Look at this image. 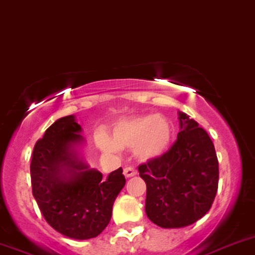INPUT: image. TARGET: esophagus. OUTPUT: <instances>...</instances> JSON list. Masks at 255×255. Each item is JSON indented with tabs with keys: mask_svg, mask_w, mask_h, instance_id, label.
<instances>
[{
	"mask_svg": "<svg viewBox=\"0 0 255 255\" xmlns=\"http://www.w3.org/2000/svg\"><path fill=\"white\" fill-rule=\"evenodd\" d=\"M123 174H125L126 177H132L137 174V169L134 166H126L125 170H123Z\"/></svg>",
	"mask_w": 255,
	"mask_h": 255,
	"instance_id": "1",
	"label": "esophagus"
}]
</instances>
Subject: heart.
I'll return each instance as SVG.
<instances>
[{"instance_id": "heart-1", "label": "heart", "mask_w": 255, "mask_h": 255, "mask_svg": "<svg viewBox=\"0 0 255 255\" xmlns=\"http://www.w3.org/2000/svg\"><path fill=\"white\" fill-rule=\"evenodd\" d=\"M173 128L163 116L145 115L122 120L113 127L112 139L106 134H99L97 145L106 151L118 149H133L143 160L158 158L170 144Z\"/></svg>"}]
</instances>
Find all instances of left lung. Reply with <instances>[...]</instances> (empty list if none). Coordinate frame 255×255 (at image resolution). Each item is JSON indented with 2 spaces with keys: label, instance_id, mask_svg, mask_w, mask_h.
<instances>
[{
  "label": "left lung",
  "instance_id": "1",
  "mask_svg": "<svg viewBox=\"0 0 255 255\" xmlns=\"http://www.w3.org/2000/svg\"><path fill=\"white\" fill-rule=\"evenodd\" d=\"M181 130L166 153L138 166L146 184L145 213L163 228H180L204 217L218 189L215 145L204 128L179 113Z\"/></svg>",
  "mask_w": 255,
  "mask_h": 255
}]
</instances>
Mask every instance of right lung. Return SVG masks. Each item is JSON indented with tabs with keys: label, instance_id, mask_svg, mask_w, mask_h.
<instances>
[{
	"label": "right lung",
	"instance_id": "obj_1",
	"mask_svg": "<svg viewBox=\"0 0 255 255\" xmlns=\"http://www.w3.org/2000/svg\"><path fill=\"white\" fill-rule=\"evenodd\" d=\"M74 116L59 118L35 143L30 161L32 192L45 221L74 239L97 237L126 185L122 168L104 177L80 160L74 145L84 140Z\"/></svg>",
	"mask_w": 255,
	"mask_h": 255
}]
</instances>
